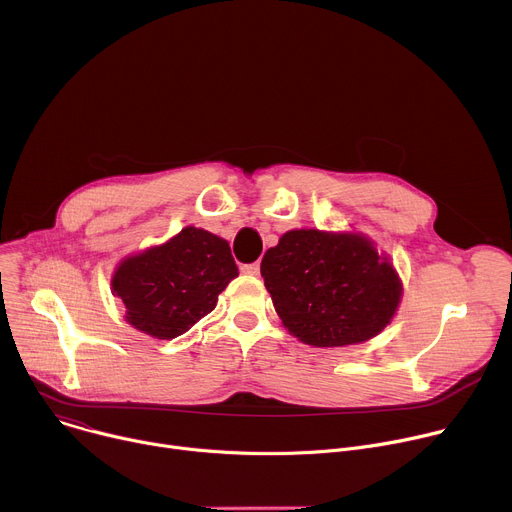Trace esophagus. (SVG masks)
<instances>
[{"mask_svg":"<svg viewBox=\"0 0 512 512\" xmlns=\"http://www.w3.org/2000/svg\"><path fill=\"white\" fill-rule=\"evenodd\" d=\"M259 263L255 261V263H245V265H241V271L243 273H247V275H259Z\"/></svg>","mask_w":512,"mask_h":512,"instance_id":"esophagus-1","label":"esophagus"}]
</instances>
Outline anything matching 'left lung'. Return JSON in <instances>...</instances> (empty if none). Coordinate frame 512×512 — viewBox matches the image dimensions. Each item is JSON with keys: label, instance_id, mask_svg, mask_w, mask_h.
Wrapping results in <instances>:
<instances>
[{"label": "left lung", "instance_id": "obj_1", "mask_svg": "<svg viewBox=\"0 0 512 512\" xmlns=\"http://www.w3.org/2000/svg\"><path fill=\"white\" fill-rule=\"evenodd\" d=\"M261 275L283 325L315 348L378 335L402 297L394 267L360 235L289 231L265 253Z\"/></svg>", "mask_w": 512, "mask_h": 512}]
</instances>
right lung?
Returning <instances> with one entry per match:
<instances>
[{"instance_id": "1", "label": "right lung", "mask_w": 512, "mask_h": 512, "mask_svg": "<svg viewBox=\"0 0 512 512\" xmlns=\"http://www.w3.org/2000/svg\"><path fill=\"white\" fill-rule=\"evenodd\" d=\"M237 275L225 239L187 227L164 245L124 259L112 277V291L122 299L130 325L173 339L211 313Z\"/></svg>"}]
</instances>
